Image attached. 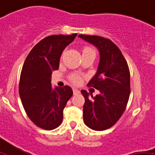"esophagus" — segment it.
I'll return each mask as SVG.
<instances>
[{"instance_id":"1","label":"esophagus","mask_w":155,"mask_h":155,"mask_svg":"<svg viewBox=\"0 0 155 155\" xmlns=\"http://www.w3.org/2000/svg\"><path fill=\"white\" fill-rule=\"evenodd\" d=\"M73 93L74 95H78L80 93V90H78V89H73Z\"/></svg>"}]
</instances>
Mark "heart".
I'll return each instance as SVG.
<instances>
[{
  "instance_id": "obj_1",
  "label": "heart",
  "mask_w": 155,
  "mask_h": 155,
  "mask_svg": "<svg viewBox=\"0 0 155 155\" xmlns=\"http://www.w3.org/2000/svg\"><path fill=\"white\" fill-rule=\"evenodd\" d=\"M83 54H95V50L92 47H85L83 50ZM69 80L74 84H78L82 81V77L78 74H72L69 76Z\"/></svg>"
}]
</instances>
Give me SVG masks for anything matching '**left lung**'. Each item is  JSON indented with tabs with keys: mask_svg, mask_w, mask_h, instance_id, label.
Listing matches in <instances>:
<instances>
[{
	"mask_svg": "<svg viewBox=\"0 0 155 155\" xmlns=\"http://www.w3.org/2000/svg\"><path fill=\"white\" fill-rule=\"evenodd\" d=\"M98 48L100 61L98 71L87 84L99 90L93 97L81 90L85 98L84 122L95 130L110 128L125 112L130 92V71L125 57L110 39L98 36L79 35Z\"/></svg>",
	"mask_w": 155,
	"mask_h": 155,
	"instance_id": "left-lung-1",
	"label": "left lung"
}]
</instances>
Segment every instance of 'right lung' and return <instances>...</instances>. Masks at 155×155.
Segmentation results:
<instances>
[{
  "label": "right lung",
  "instance_id": "1",
  "mask_svg": "<svg viewBox=\"0 0 155 155\" xmlns=\"http://www.w3.org/2000/svg\"><path fill=\"white\" fill-rule=\"evenodd\" d=\"M77 33L47 36L33 48L20 75L19 95L29 119L45 130H53L63 122V109L72 96L71 87H51L52 71L59 68L63 51Z\"/></svg>",
  "mask_w": 155,
  "mask_h": 155
}]
</instances>
